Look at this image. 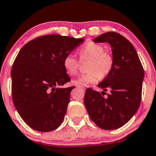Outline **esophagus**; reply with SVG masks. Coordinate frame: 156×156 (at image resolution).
Wrapping results in <instances>:
<instances>
[{"label": "esophagus", "instance_id": "esophagus-1", "mask_svg": "<svg viewBox=\"0 0 156 156\" xmlns=\"http://www.w3.org/2000/svg\"><path fill=\"white\" fill-rule=\"evenodd\" d=\"M77 87H78V88H80V89H82V90H84L85 89V88L84 87H82V86H80V85H78V86H77Z\"/></svg>", "mask_w": 156, "mask_h": 156}]
</instances>
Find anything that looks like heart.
<instances>
[{
	"mask_svg": "<svg viewBox=\"0 0 156 156\" xmlns=\"http://www.w3.org/2000/svg\"><path fill=\"white\" fill-rule=\"evenodd\" d=\"M80 61L89 59L86 70L87 73L83 74L73 80V83L78 85H87L104 78L112 71L113 58L110 53L104 51V48L99 44L89 42L78 50ZM63 66L69 75L75 76L79 69V62L72 55L65 56Z\"/></svg>",
	"mask_w": 156,
	"mask_h": 156,
	"instance_id": "obj_1",
	"label": "heart"
}]
</instances>
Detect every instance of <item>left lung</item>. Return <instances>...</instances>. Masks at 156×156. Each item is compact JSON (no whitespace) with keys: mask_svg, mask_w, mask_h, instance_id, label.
<instances>
[{"mask_svg":"<svg viewBox=\"0 0 156 156\" xmlns=\"http://www.w3.org/2000/svg\"><path fill=\"white\" fill-rule=\"evenodd\" d=\"M94 43H108L111 46L113 66L111 73L97 85L110 93L87 88L84 104L89 116L103 129H115L129 121L141 104L144 71L132 44L115 32L102 34Z\"/></svg>","mask_w":156,"mask_h":156,"instance_id":"8db88e82","label":"left lung"}]
</instances>
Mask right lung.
<instances>
[{
	"instance_id": "right-lung-1",
	"label": "right lung",
	"mask_w": 156,
	"mask_h": 156,
	"mask_svg": "<svg viewBox=\"0 0 156 156\" xmlns=\"http://www.w3.org/2000/svg\"><path fill=\"white\" fill-rule=\"evenodd\" d=\"M84 41L47 35L29 41L19 52L11 71L12 96L19 114L31 128L47 132L62 124L75 87H56L71 80L64 58Z\"/></svg>"
}]
</instances>
